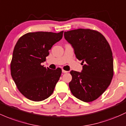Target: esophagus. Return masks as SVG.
Here are the masks:
<instances>
[{
	"instance_id": "obj_1",
	"label": "esophagus",
	"mask_w": 126,
	"mask_h": 126,
	"mask_svg": "<svg viewBox=\"0 0 126 126\" xmlns=\"http://www.w3.org/2000/svg\"><path fill=\"white\" fill-rule=\"evenodd\" d=\"M62 72L63 73H64V74H65V73H67V72H68L67 71H66V70H62Z\"/></svg>"
}]
</instances>
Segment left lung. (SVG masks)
Returning a JSON list of instances; mask_svg holds the SVG:
<instances>
[{"mask_svg":"<svg viewBox=\"0 0 126 126\" xmlns=\"http://www.w3.org/2000/svg\"><path fill=\"white\" fill-rule=\"evenodd\" d=\"M64 36L74 48L76 57L82 61V65L84 63L81 72L70 71V91L82 101H93L107 89L114 75L110 44L100 33L91 29L64 32Z\"/></svg>","mask_w":126,"mask_h":126,"instance_id":"obj_1","label":"left lung"}]
</instances>
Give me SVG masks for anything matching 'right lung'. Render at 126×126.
<instances>
[{
  "label": "right lung",
  "instance_id": "right-lung-1",
  "mask_svg": "<svg viewBox=\"0 0 126 126\" xmlns=\"http://www.w3.org/2000/svg\"><path fill=\"white\" fill-rule=\"evenodd\" d=\"M57 33L30 32L18 40L11 63L12 78L23 96L34 102L49 97L60 79L62 69L46 68L41 63L46 60L52 45L63 37Z\"/></svg>",
  "mask_w": 126,
  "mask_h": 126
}]
</instances>
